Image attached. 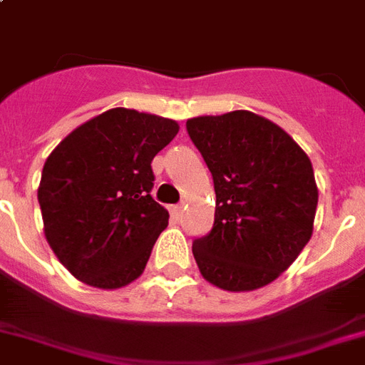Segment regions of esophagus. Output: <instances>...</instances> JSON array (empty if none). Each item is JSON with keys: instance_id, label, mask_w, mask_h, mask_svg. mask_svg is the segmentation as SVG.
Wrapping results in <instances>:
<instances>
[{"instance_id": "esophagus-1", "label": "esophagus", "mask_w": 365, "mask_h": 365, "mask_svg": "<svg viewBox=\"0 0 365 365\" xmlns=\"http://www.w3.org/2000/svg\"><path fill=\"white\" fill-rule=\"evenodd\" d=\"M170 212H172V216H174V218H176V220H180V218H182L183 207H182V205H176V207H172V210H170Z\"/></svg>"}]
</instances>
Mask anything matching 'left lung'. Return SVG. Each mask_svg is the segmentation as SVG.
Wrapping results in <instances>:
<instances>
[{
	"label": "left lung",
	"mask_w": 365,
	"mask_h": 365,
	"mask_svg": "<svg viewBox=\"0 0 365 365\" xmlns=\"http://www.w3.org/2000/svg\"><path fill=\"white\" fill-rule=\"evenodd\" d=\"M187 132L216 191L212 232L193 241L199 272L232 293L268 285L312 237L318 185L310 158L283 128L250 110L195 116Z\"/></svg>",
	"instance_id": "obj_1"
}]
</instances>
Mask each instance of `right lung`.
<instances>
[{
  "instance_id": "right-lung-1",
  "label": "right lung",
  "mask_w": 365,
  "mask_h": 365,
  "mask_svg": "<svg viewBox=\"0 0 365 365\" xmlns=\"http://www.w3.org/2000/svg\"><path fill=\"white\" fill-rule=\"evenodd\" d=\"M180 132L170 118L108 108L47 157L38 202L55 257L76 279L120 289L143 274L168 210L151 195V163Z\"/></svg>"
}]
</instances>
